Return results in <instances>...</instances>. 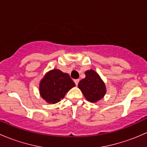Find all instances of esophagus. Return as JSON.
Returning <instances> with one entry per match:
<instances>
[{"instance_id": "esophagus-1", "label": "esophagus", "mask_w": 147, "mask_h": 147, "mask_svg": "<svg viewBox=\"0 0 147 147\" xmlns=\"http://www.w3.org/2000/svg\"><path fill=\"white\" fill-rule=\"evenodd\" d=\"M79 81H80L79 79H76V80H74V82H75V84H76V85H78V83H79Z\"/></svg>"}]
</instances>
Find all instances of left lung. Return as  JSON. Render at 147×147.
I'll list each match as a JSON object with an SVG mask.
<instances>
[{
  "instance_id": "left-lung-1",
  "label": "left lung",
  "mask_w": 147,
  "mask_h": 147,
  "mask_svg": "<svg viewBox=\"0 0 147 147\" xmlns=\"http://www.w3.org/2000/svg\"><path fill=\"white\" fill-rule=\"evenodd\" d=\"M78 87L81 90L86 100L97 102L103 98L106 93V86L100 75L93 69L85 72V78L80 81Z\"/></svg>"
}]
</instances>
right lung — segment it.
Masks as SVG:
<instances>
[{"label": "right lung", "instance_id": "right-lung-1", "mask_svg": "<svg viewBox=\"0 0 147 147\" xmlns=\"http://www.w3.org/2000/svg\"><path fill=\"white\" fill-rule=\"evenodd\" d=\"M75 86L67 73L54 69L47 72L40 82V94L47 103L55 104L64 98L66 93Z\"/></svg>", "mask_w": 147, "mask_h": 147}]
</instances>
